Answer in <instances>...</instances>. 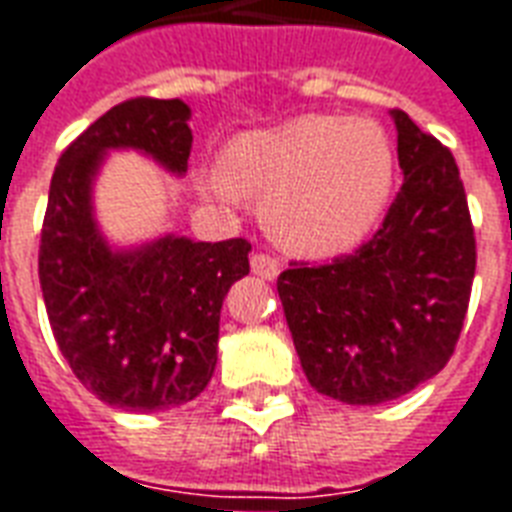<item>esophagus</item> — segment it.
<instances>
[{"label":"esophagus","mask_w":512,"mask_h":512,"mask_svg":"<svg viewBox=\"0 0 512 512\" xmlns=\"http://www.w3.org/2000/svg\"><path fill=\"white\" fill-rule=\"evenodd\" d=\"M253 275H259L264 280H275L280 275V261L267 253H253L251 256Z\"/></svg>","instance_id":"obj_1"}]
</instances>
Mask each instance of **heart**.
Segmentation results:
<instances>
[{"label": "heart", "mask_w": 512, "mask_h": 512, "mask_svg": "<svg viewBox=\"0 0 512 512\" xmlns=\"http://www.w3.org/2000/svg\"><path fill=\"white\" fill-rule=\"evenodd\" d=\"M391 180L394 153L375 121L299 115L234 137L205 191L224 202L259 197L264 224L286 251L324 259L370 234Z\"/></svg>", "instance_id": "obj_1"}]
</instances>
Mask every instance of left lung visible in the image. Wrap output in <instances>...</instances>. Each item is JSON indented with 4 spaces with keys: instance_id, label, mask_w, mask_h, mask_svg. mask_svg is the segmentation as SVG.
<instances>
[{
    "instance_id": "obj_1",
    "label": "left lung",
    "mask_w": 512,
    "mask_h": 512,
    "mask_svg": "<svg viewBox=\"0 0 512 512\" xmlns=\"http://www.w3.org/2000/svg\"><path fill=\"white\" fill-rule=\"evenodd\" d=\"M402 188L359 251L280 272L294 348L310 386L380 405L434 378L453 356L475 278V232L451 151L391 110Z\"/></svg>"
}]
</instances>
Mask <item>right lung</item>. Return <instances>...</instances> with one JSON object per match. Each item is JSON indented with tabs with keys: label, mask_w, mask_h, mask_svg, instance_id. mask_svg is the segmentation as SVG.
<instances>
[{
	"label": "right lung",
	"mask_w": 512,
	"mask_h": 512,
	"mask_svg": "<svg viewBox=\"0 0 512 512\" xmlns=\"http://www.w3.org/2000/svg\"><path fill=\"white\" fill-rule=\"evenodd\" d=\"M186 102L129 99L61 153L40 240V286L53 337L75 378L113 407L151 413L199 397L218 361L221 305L251 272V242L164 234L113 248L94 218L107 151H140L183 175L191 153Z\"/></svg>",
	"instance_id": "add662e5"
}]
</instances>
